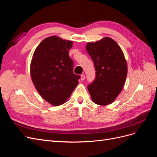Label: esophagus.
<instances>
[{"label":"esophagus","mask_w":157,"mask_h":157,"mask_svg":"<svg viewBox=\"0 0 157 157\" xmlns=\"http://www.w3.org/2000/svg\"><path fill=\"white\" fill-rule=\"evenodd\" d=\"M85 79V75L84 74H82L81 76H80V80H84Z\"/></svg>","instance_id":"obj_1"}]
</instances>
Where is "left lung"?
I'll return each instance as SVG.
<instances>
[{"mask_svg":"<svg viewBox=\"0 0 157 157\" xmlns=\"http://www.w3.org/2000/svg\"><path fill=\"white\" fill-rule=\"evenodd\" d=\"M86 50L93 61L96 77L88 89L92 101L99 105L114 101L124 86L127 64L124 54L117 42L105 37L88 43Z\"/></svg>","mask_w":157,"mask_h":157,"instance_id":"1","label":"left lung"}]
</instances>
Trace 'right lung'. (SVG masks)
Masks as SVG:
<instances>
[{
    "mask_svg": "<svg viewBox=\"0 0 157 157\" xmlns=\"http://www.w3.org/2000/svg\"><path fill=\"white\" fill-rule=\"evenodd\" d=\"M72 45V41L52 36L40 42L33 56V82L40 96L55 106L66 101L80 78L73 73V61L69 56Z\"/></svg>",
    "mask_w": 157,
    "mask_h": 157,
    "instance_id": "obj_1",
    "label": "right lung"
}]
</instances>
